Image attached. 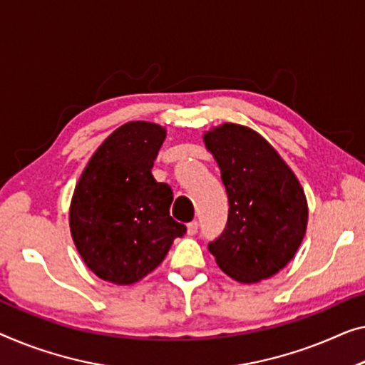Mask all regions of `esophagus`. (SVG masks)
<instances>
[{
  "mask_svg": "<svg viewBox=\"0 0 365 365\" xmlns=\"http://www.w3.org/2000/svg\"><path fill=\"white\" fill-rule=\"evenodd\" d=\"M198 227H200V225H198V221H192V222H188L187 225V232H188V236H195L198 232Z\"/></svg>",
  "mask_w": 365,
  "mask_h": 365,
  "instance_id": "1",
  "label": "esophagus"
}]
</instances>
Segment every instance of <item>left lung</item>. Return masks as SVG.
I'll use <instances>...</instances> for the list:
<instances>
[{"instance_id": "8db88e82", "label": "left lung", "mask_w": 365, "mask_h": 365, "mask_svg": "<svg viewBox=\"0 0 365 365\" xmlns=\"http://www.w3.org/2000/svg\"><path fill=\"white\" fill-rule=\"evenodd\" d=\"M230 200L225 231L208 244L216 264L241 284L269 279L293 259L307 232L300 182L262 135L225 123L203 135Z\"/></svg>"}]
</instances>
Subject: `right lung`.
<instances>
[{
    "instance_id": "1",
    "label": "right lung",
    "mask_w": 365,
    "mask_h": 365,
    "mask_svg": "<svg viewBox=\"0 0 365 365\" xmlns=\"http://www.w3.org/2000/svg\"><path fill=\"white\" fill-rule=\"evenodd\" d=\"M165 140L154 123L123 124L85 167L70 205L77 251L100 279L129 285L150 274L187 227L170 216L173 192L152 167Z\"/></svg>"
}]
</instances>
